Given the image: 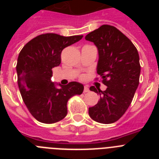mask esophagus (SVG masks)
<instances>
[{"instance_id": "34e87169", "label": "esophagus", "mask_w": 159, "mask_h": 159, "mask_svg": "<svg viewBox=\"0 0 159 159\" xmlns=\"http://www.w3.org/2000/svg\"><path fill=\"white\" fill-rule=\"evenodd\" d=\"M89 91H90V90H89V88H88V86H85V87H84V92H89Z\"/></svg>"}]
</instances>
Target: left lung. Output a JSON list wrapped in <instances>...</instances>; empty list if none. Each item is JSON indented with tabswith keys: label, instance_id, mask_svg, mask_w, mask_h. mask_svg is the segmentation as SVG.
<instances>
[{
	"label": "left lung",
	"instance_id": "1",
	"mask_svg": "<svg viewBox=\"0 0 159 159\" xmlns=\"http://www.w3.org/2000/svg\"><path fill=\"white\" fill-rule=\"evenodd\" d=\"M85 40L93 42L98 49L96 71L107 87L105 91L90 88L100 98L88 113L98 123H115L127 110L139 84V52L127 36L111 25H102L88 33Z\"/></svg>",
	"mask_w": 159,
	"mask_h": 159
}]
</instances>
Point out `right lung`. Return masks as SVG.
Masks as SVG:
<instances>
[{
    "label": "right lung",
    "instance_id": "1",
    "mask_svg": "<svg viewBox=\"0 0 159 159\" xmlns=\"http://www.w3.org/2000/svg\"><path fill=\"white\" fill-rule=\"evenodd\" d=\"M82 38L83 36L42 34L28 42L18 56L16 73L20 92L29 112L40 123L60 121L67 116L68 99L84 92L80 83L71 82L63 86L51 80L52 68L61 63L63 49ZM57 85L61 88L57 89Z\"/></svg>",
    "mask_w": 159,
    "mask_h": 159
}]
</instances>
